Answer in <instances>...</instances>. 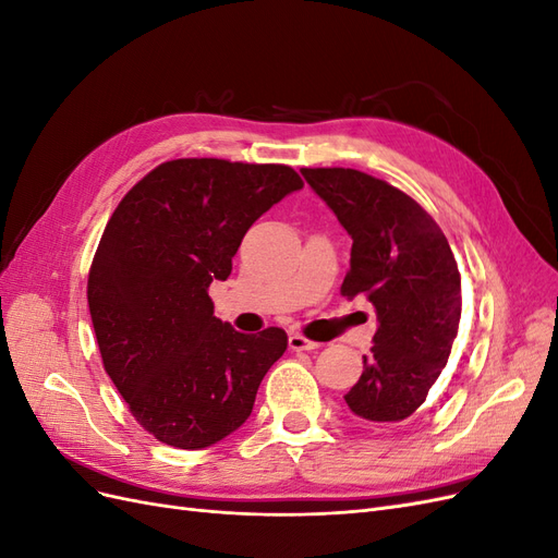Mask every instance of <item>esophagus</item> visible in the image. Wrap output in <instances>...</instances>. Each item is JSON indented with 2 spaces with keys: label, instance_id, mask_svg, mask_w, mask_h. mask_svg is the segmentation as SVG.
<instances>
[{
  "label": "esophagus",
  "instance_id": "esophagus-1",
  "mask_svg": "<svg viewBox=\"0 0 558 558\" xmlns=\"http://www.w3.org/2000/svg\"><path fill=\"white\" fill-rule=\"evenodd\" d=\"M289 347H291L293 351H314V349H318L320 344L314 342V340H307L305 335L293 332V335L289 337Z\"/></svg>",
  "mask_w": 558,
  "mask_h": 558
}]
</instances>
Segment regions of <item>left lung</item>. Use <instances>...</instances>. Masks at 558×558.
Returning <instances> with one entry per match:
<instances>
[{"label":"left lung","instance_id":"obj_1","mask_svg":"<svg viewBox=\"0 0 558 558\" xmlns=\"http://www.w3.org/2000/svg\"><path fill=\"white\" fill-rule=\"evenodd\" d=\"M349 232V300L377 312L375 347L344 396L367 424L398 426L426 408L461 324V272L433 216L391 183L344 167L300 170Z\"/></svg>","mask_w":558,"mask_h":558}]
</instances>
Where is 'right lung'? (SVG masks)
Returning <instances> with one entry per match:
<instances>
[{
    "label": "right lung",
    "instance_id": "obj_1",
    "mask_svg": "<svg viewBox=\"0 0 558 558\" xmlns=\"http://www.w3.org/2000/svg\"><path fill=\"white\" fill-rule=\"evenodd\" d=\"M300 189L289 165L181 158L148 172L111 214L88 307L107 375L156 440L205 449L248 418L289 337L223 324L209 283L230 277L246 230Z\"/></svg>",
    "mask_w": 558,
    "mask_h": 558
}]
</instances>
